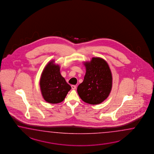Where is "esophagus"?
Listing matches in <instances>:
<instances>
[{
    "label": "esophagus",
    "mask_w": 154,
    "mask_h": 154,
    "mask_svg": "<svg viewBox=\"0 0 154 154\" xmlns=\"http://www.w3.org/2000/svg\"><path fill=\"white\" fill-rule=\"evenodd\" d=\"M71 88H72V90H75V89H76V86H75V85H72V86H71Z\"/></svg>",
    "instance_id": "esophagus-1"
}]
</instances>
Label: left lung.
I'll return each mask as SVG.
<instances>
[{"label":"left lung","instance_id":"obj_1","mask_svg":"<svg viewBox=\"0 0 154 154\" xmlns=\"http://www.w3.org/2000/svg\"><path fill=\"white\" fill-rule=\"evenodd\" d=\"M86 74L77 88V92L84 102L99 104L108 97L112 88V75L108 63L99 57L85 62Z\"/></svg>","mask_w":154,"mask_h":154}]
</instances>
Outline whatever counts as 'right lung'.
I'll return each mask as SVG.
<instances>
[{
  "label": "right lung",
  "mask_w": 154,
  "mask_h": 154,
  "mask_svg": "<svg viewBox=\"0 0 154 154\" xmlns=\"http://www.w3.org/2000/svg\"><path fill=\"white\" fill-rule=\"evenodd\" d=\"M40 86L44 99L50 104L62 102L71 89L60 74V66L54 60L45 66L40 77Z\"/></svg>",
  "instance_id": "add662e5"
}]
</instances>
